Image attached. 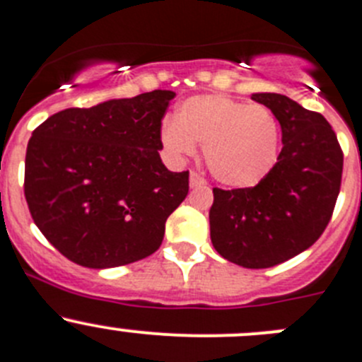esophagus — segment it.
<instances>
[{
	"instance_id": "34e87169",
	"label": "esophagus",
	"mask_w": 362,
	"mask_h": 362,
	"mask_svg": "<svg viewBox=\"0 0 362 362\" xmlns=\"http://www.w3.org/2000/svg\"><path fill=\"white\" fill-rule=\"evenodd\" d=\"M204 185H206V179L202 177L201 174H197V172H192V174H190V187L197 188V187H204Z\"/></svg>"
}]
</instances>
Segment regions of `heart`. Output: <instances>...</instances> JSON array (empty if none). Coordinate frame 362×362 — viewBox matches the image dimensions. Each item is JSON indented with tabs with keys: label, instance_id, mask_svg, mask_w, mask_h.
Here are the masks:
<instances>
[{
	"label": "heart",
	"instance_id": "obj_1",
	"mask_svg": "<svg viewBox=\"0 0 362 362\" xmlns=\"http://www.w3.org/2000/svg\"><path fill=\"white\" fill-rule=\"evenodd\" d=\"M161 144L174 158L204 147L211 174L229 187H254L277 163L281 129L263 105H247L218 94L194 95L175 110V120L161 126Z\"/></svg>",
	"mask_w": 362,
	"mask_h": 362
}]
</instances>
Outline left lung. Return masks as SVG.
I'll return each mask as SVG.
<instances>
[{"instance_id": "obj_1", "label": "left lung", "mask_w": 362, "mask_h": 362, "mask_svg": "<svg viewBox=\"0 0 362 362\" xmlns=\"http://www.w3.org/2000/svg\"><path fill=\"white\" fill-rule=\"evenodd\" d=\"M281 124L282 149L256 187L213 188L211 243L243 268H270L322 236L339 195L343 151L322 113L281 94H252Z\"/></svg>"}]
</instances>
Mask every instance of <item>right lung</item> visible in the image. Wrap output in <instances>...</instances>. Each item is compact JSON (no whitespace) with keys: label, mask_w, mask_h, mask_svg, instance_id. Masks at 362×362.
Returning <instances> with one entry per match:
<instances>
[{"label":"right lung","mask_w":362,"mask_h":362,"mask_svg":"<svg viewBox=\"0 0 362 362\" xmlns=\"http://www.w3.org/2000/svg\"><path fill=\"white\" fill-rule=\"evenodd\" d=\"M172 90L67 108L44 120L26 149L24 197L47 242L87 268H113L160 249L188 170L160 158Z\"/></svg>","instance_id":"1"}]
</instances>
